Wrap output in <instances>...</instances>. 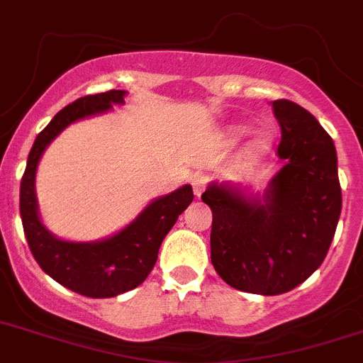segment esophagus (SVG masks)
<instances>
[{"label": "esophagus", "mask_w": 363, "mask_h": 363, "mask_svg": "<svg viewBox=\"0 0 363 363\" xmlns=\"http://www.w3.org/2000/svg\"><path fill=\"white\" fill-rule=\"evenodd\" d=\"M205 187H206V179H205V176H194V178H192V191H194V194L198 196H201V192L205 191Z\"/></svg>", "instance_id": "34e87169"}]
</instances>
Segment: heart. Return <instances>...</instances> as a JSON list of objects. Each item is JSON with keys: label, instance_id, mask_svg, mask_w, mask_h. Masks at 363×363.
Here are the masks:
<instances>
[{"label": "heart", "instance_id": "1", "mask_svg": "<svg viewBox=\"0 0 363 363\" xmlns=\"http://www.w3.org/2000/svg\"><path fill=\"white\" fill-rule=\"evenodd\" d=\"M267 147V139L265 137H257L253 143V150L255 151H264Z\"/></svg>", "mask_w": 363, "mask_h": 363}]
</instances>
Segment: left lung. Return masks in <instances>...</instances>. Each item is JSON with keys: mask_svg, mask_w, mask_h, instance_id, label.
Masks as SVG:
<instances>
[{"mask_svg": "<svg viewBox=\"0 0 363 363\" xmlns=\"http://www.w3.org/2000/svg\"><path fill=\"white\" fill-rule=\"evenodd\" d=\"M281 128L285 165L264 201L212 184L201 199L212 208L210 258L237 291L278 296L296 289L323 264L340 210L337 151L315 117L289 99L272 101Z\"/></svg>", "mask_w": 363, "mask_h": 363, "instance_id": "left-lung-1", "label": "left lung"}]
</instances>
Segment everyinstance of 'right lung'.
Listing matches in <instances>:
<instances>
[{"label": "right lung", "instance_id": "1", "mask_svg": "<svg viewBox=\"0 0 363 363\" xmlns=\"http://www.w3.org/2000/svg\"><path fill=\"white\" fill-rule=\"evenodd\" d=\"M124 101V91L85 96L62 108L37 135L21 178L23 230L37 264L55 281L87 298H113L139 287L155 267L162 240L194 199L191 185L151 203L132 224L101 242H65L43 226L37 213L35 171L48 144L74 121Z\"/></svg>", "mask_w": 363, "mask_h": 363}]
</instances>
